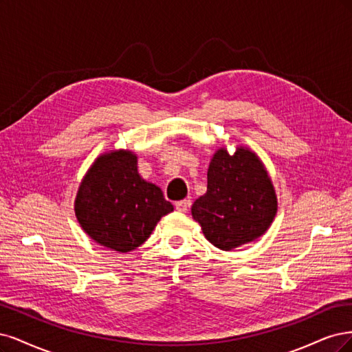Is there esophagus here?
I'll return each mask as SVG.
<instances>
[{
    "instance_id": "obj_1",
    "label": "esophagus",
    "mask_w": 352,
    "mask_h": 352,
    "mask_svg": "<svg viewBox=\"0 0 352 352\" xmlns=\"http://www.w3.org/2000/svg\"><path fill=\"white\" fill-rule=\"evenodd\" d=\"M190 208V200L188 199H184V200H179V201H175V209L178 212H187Z\"/></svg>"
}]
</instances>
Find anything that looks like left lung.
I'll return each instance as SVG.
<instances>
[{"mask_svg": "<svg viewBox=\"0 0 352 352\" xmlns=\"http://www.w3.org/2000/svg\"><path fill=\"white\" fill-rule=\"evenodd\" d=\"M278 199L265 164L248 147L213 153L208 191L191 206L206 240L223 252L262 236L275 219Z\"/></svg>", "mask_w": 352, "mask_h": 352, "instance_id": "8db88e82", "label": "left lung"}]
</instances>
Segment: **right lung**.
I'll return each mask as SVG.
<instances>
[{"instance_id":"add662e5","label":"right lung","mask_w":352,"mask_h":352,"mask_svg":"<svg viewBox=\"0 0 352 352\" xmlns=\"http://www.w3.org/2000/svg\"><path fill=\"white\" fill-rule=\"evenodd\" d=\"M173 210L162 190L140 177L138 155L124 149L96 157L74 200L82 230L98 244L118 253L142 245L161 218Z\"/></svg>"}]
</instances>
